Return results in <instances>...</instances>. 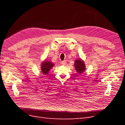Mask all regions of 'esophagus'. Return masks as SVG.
Instances as JSON below:
<instances>
[{
  "instance_id": "esophagus-1",
  "label": "esophagus",
  "mask_w": 125,
  "mask_h": 125,
  "mask_svg": "<svg viewBox=\"0 0 125 125\" xmlns=\"http://www.w3.org/2000/svg\"><path fill=\"white\" fill-rule=\"evenodd\" d=\"M62 65H63V66H65V65H66L67 62H66V60H63V61H62Z\"/></svg>"
}]
</instances>
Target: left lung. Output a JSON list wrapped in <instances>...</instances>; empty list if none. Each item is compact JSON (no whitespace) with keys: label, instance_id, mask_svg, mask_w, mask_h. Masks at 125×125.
Returning a JSON list of instances; mask_svg holds the SVG:
<instances>
[{"label":"left lung","instance_id":"1","mask_svg":"<svg viewBox=\"0 0 125 125\" xmlns=\"http://www.w3.org/2000/svg\"><path fill=\"white\" fill-rule=\"evenodd\" d=\"M74 67L75 70L78 73H82L85 70V66L84 62L81 59H77L74 62Z\"/></svg>","mask_w":125,"mask_h":125}]
</instances>
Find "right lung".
Masks as SVG:
<instances>
[{
  "label": "right lung",
  "instance_id": "add662e5",
  "mask_svg": "<svg viewBox=\"0 0 125 125\" xmlns=\"http://www.w3.org/2000/svg\"><path fill=\"white\" fill-rule=\"evenodd\" d=\"M54 66V63L50 61H44L42 63L41 65V70L42 73L45 74L47 75L49 73V71L51 69L52 67Z\"/></svg>",
  "mask_w": 125,
  "mask_h": 125
}]
</instances>
